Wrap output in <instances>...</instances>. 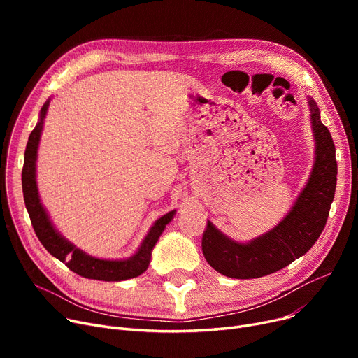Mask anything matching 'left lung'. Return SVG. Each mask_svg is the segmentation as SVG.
Masks as SVG:
<instances>
[{"mask_svg": "<svg viewBox=\"0 0 358 358\" xmlns=\"http://www.w3.org/2000/svg\"><path fill=\"white\" fill-rule=\"evenodd\" d=\"M316 141V157L310 178L290 213L280 224L248 243H238L220 234L208 220L201 251L220 274L231 278H258L287 267L306 254L322 234L336 187L335 145L319 117L316 103L309 100Z\"/></svg>", "mask_w": 358, "mask_h": 358, "instance_id": "obj_1", "label": "left lung"}]
</instances>
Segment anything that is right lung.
Segmentation results:
<instances>
[{"label":"right lung","mask_w":358,"mask_h":358,"mask_svg":"<svg viewBox=\"0 0 358 358\" xmlns=\"http://www.w3.org/2000/svg\"><path fill=\"white\" fill-rule=\"evenodd\" d=\"M49 101L45 103L41 111V120L36 124V127L31 130L29 136V142L26 146L24 152V164L22 171V184H23V196L26 208L33 224V229L36 232V236L39 238L42 245L50 252L53 257L58 258L59 261L65 262V266L77 273L81 277L92 278V280H103V281H120L141 275L143 271H146L149 261H150V252L155 247V243L162 234L165 224L171 222L176 212H169L164 215L161 219L155 222V224L150 228L149 234L146 235L145 241L139 251L129 259L123 261H107V259H99L87 255L85 252L75 248L72 243H69L65 238H62L58 232H56L52 227V223L41 204L39 194H37V185H36V157H37V145H39L41 131L43 119L46 115Z\"/></svg>","instance_id":"obj_1"}]
</instances>
